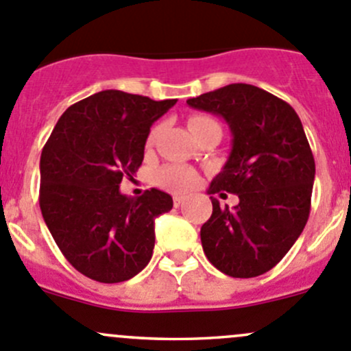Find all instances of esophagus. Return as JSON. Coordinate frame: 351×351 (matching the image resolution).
I'll list each match as a JSON object with an SVG mask.
<instances>
[{
    "label": "esophagus",
    "mask_w": 351,
    "mask_h": 351,
    "mask_svg": "<svg viewBox=\"0 0 351 351\" xmlns=\"http://www.w3.org/2000/svg\"><path fill=\"white\" fill-rule=\"evenodd\" d=\"M183 202H185V197H183V195H175V197H173V204H175V207H180V205H182Z\"/></svg>",
    "instance_id": "esophagus-1"
}]
</instances>
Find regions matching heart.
Returning <instances> with one entry per match:
<instances>
[{
  "mask_svg": "<svg viewBox=\"0 0 351 351\" xmlns=\"http://www.w3.org/2000/svg\"><path fill=\"white\" fill-rule=\"evenodd\" d=\"M208 123H215L214 119L205 115H192L189 119V129L190 132H195V130L202 129V127L208 125ZM156 137V129L149 134V139L147 143H153ZM156 182L166 190H171V192H186V190H192L193 186H197L198 183V175L193 168L186 165H168L162 166L158 173H156Z\"/></svg>",
  "mask_w": 351,
  "mask_h": 351,
  "instance_id": "1",
  "label": "heart"
}]
</instances>
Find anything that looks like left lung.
I'll return each mask as SVG.
<instances>
[{"label": "left lung", "mask_w": 351, "mask_h": 351, "mask_svg": "<svg viewBox=\"0 0 351 351\" xmlns=\"http://www.w3.org/2000/svg\"><path fill=\"white\" fill-rule=\"evenodd\" d=\"M186 104L221 115L232 147L208 195L234 193V208L210 197L212 215L200 229L207 260L222 274H267L297 241L311 210L316 165L302 122L289 104L253 84L234 83Z\"/></svg>", "instance_id": "left-lung-1"}]
</instances>
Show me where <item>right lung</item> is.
<instances>
[{"instance_id":"1","label":"right lung","mask_w":351,"mask_h":351,"mask_svg":"<svg viewBox=\"0 0 351 351\" xmlns=\"http://www.w3.org/2000/svg\"><path fill=\"white\" fill-rule=\"evenodd\" d=\"M175 104L100 91L71 105L42 149V217L66 260L91 280L125 282L153 256L154 219L173 198L156 189L127 197L119 186L136 175L151 125Z\"/></svg>"}]
</instances>
